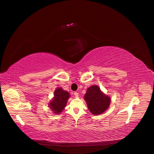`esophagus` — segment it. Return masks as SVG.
Listing matches in <instances>:
<instances>
[{
  "mask_svg": "<svg viewBox=\"0 0 154 154\" xmlns=\"http://www.w3.org/2000/svg\"><path fill=\"white\" fill-rule=\"evenodd\" d=\"M74 95H75V97H79V93H78V92H75L74 93Z\"/></svg>",
  "mask_w": 154,
  "mask_h": 154,
  "instance_id": "obj_1",
  "label": "esophagus"
}]
</instances>
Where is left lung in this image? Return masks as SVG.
Segmentation results:
<instances>
[{"instance_id": "8db88e82", "label": "left lung", "mask_w": 154, "mask_h": 154, "mask_svg": "<svg viewBox=\"0 0 154 154\" xmlns=\"http://www.w3.org/2000/svg\"><path fill=\"white\" fill-rule=\"evenodd\" d=\"M84 99L88 109L94 115L101 114L108 109L110 103V97L103 94L97 85L88 88Z\"/></svg>"}]
</instances>
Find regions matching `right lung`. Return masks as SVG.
Segmentation results:
<instances>
[{
  "label": "right lung",
  "mask_w": 154,
  "mask_h": 154,
  "mask_svg": "<svg viewBox=\"0 0 154 154\" xmlns=\"http://www.w3.org/2000/svg\"><path fill=\"white\" fill-rule=\"evenodd\" d=\"M69 94L61 88L59 87L54 92V99L50 102L49 106L53 112L56 114H59L66 107L67 100L69 98Z\"/></svg>",
  "instance_id": "1"
}]
</instances>
